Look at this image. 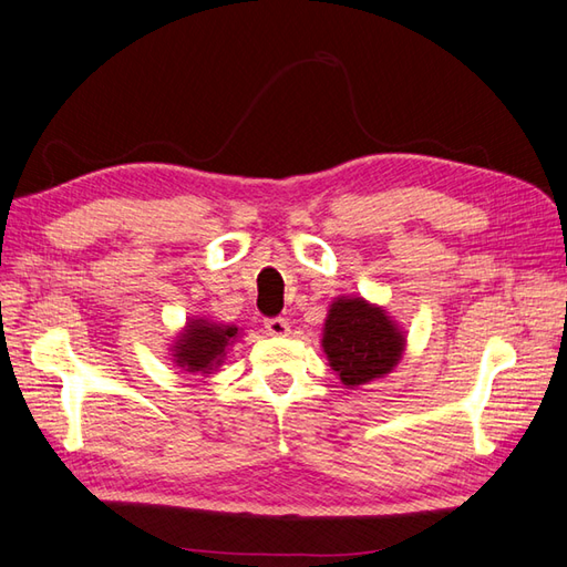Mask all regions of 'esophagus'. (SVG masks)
<instances>
[{
	"label": "esophagus",
	"mask_w": 567,
	"mask_h": 567,
	"mask_svg": "<svg viewBox=\"0 0 567 567\" xmlns=\"http://www.w3.org/2000/svg\"><path fill=\"white\" fill-rule=\"evenodd\" d=\"M264 330H267V334H271V337H286L288 332H291V324H288V320H284V318H269L267 322H264Z\"/></svg>",
	"instance_id": "esophagus-1"
}]
</instances>
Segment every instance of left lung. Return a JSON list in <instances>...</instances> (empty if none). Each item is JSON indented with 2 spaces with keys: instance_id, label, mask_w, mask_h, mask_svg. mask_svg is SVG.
I'll return each mask as SVG.
<instances>
[{
  "instance_id": "8db88e82",
  "label": "left lung",
  "mask_w": 567,
  "mask_h": 567,
  "mask_svg": "<svg viewBox=\"0 0 567 567\" xmlns=\"http://www.w3.org/2000/svg\"><path fill=\"white\" fill-rule=\"evenodd\" d=\"M322 351L347 388L357 390L393 373L408 347V334L383 306L361 296H339L322 324Z\"/></svg>"
}]
</instances>
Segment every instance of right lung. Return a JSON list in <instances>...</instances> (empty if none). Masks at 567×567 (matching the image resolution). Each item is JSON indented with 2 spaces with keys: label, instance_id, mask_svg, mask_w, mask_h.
<instances>
[{
  "label": "right lung",
  "instance_id": "1",
  "mask_svg": "<svg viewBox=\"0 0 567 567\" xmlns=\"http://www.w3.org/2000/svg\"><path fill=\"white\" fill-rule=\"evenodd\" d=\"M240 339V327L213 322L208 318H188L169 347L174 367L192 375H208L223 367L228 349Z\"/></svg>",
  "mask_w": 567,
  "mask_h": 567
}]
</instances>
